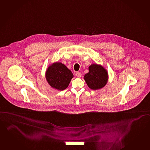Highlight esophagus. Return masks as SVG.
I'll list each match as a JSON object with an SVG mask.
<instances>
[{
    "label": "esophagus",
    "instance_id": "1",
    "mask_svg": "<svg viewBox=\"0 0 150 150\" xmlns=\"http://www.w3.org/2000/svg\"><path fill=\"white\" fill-rule=\"evenodd\" d=\"M76 76L79 77H81V72H76Z\"/></svg>",
    "mask_w": 150,
    "mask_h": 150
}]
</instances>
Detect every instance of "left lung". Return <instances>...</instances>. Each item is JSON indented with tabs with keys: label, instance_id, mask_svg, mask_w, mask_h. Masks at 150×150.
I'll return each instance as SVG.
<instances>
[{
	"label": "left lung",
	"instance_id": "obj_1",
	"mask_svg": "<svg viewBox=\"0 0 150 150\" xmlns=\"http://www.w3.org/2000/svg\"><path fill=\"white\" fill-rule=\"evenodd\" d=\"M89 72L84 76V79L89 87L93 90L102 88L107 83L108 72L100 65L93 64L88 67Z\"/></svg>",
	"mask_w": 150,
	"mask_h": 150
}]
</instances>
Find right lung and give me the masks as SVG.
<instances>
[{
  "label": "right lung",
  "mask_w": 150,
  "mask_h": 150,
  "mask_svg": "<svg viewBox=\"0 0 150 150\" xmlns=\"http://www.w3.org/2000/svg\"><path fill=\"white\" fill-rule=\"evenodd\" d=\"M73 77L71 71L60 62H55L51 65L45 73L47 83L52 88L59 91L67 88Z\"/></svg>",
  "instance_id": "1"
}]
</instances>
